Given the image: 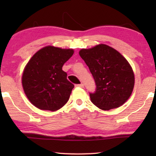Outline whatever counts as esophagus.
Instances as JSON below:
<instances>
[{
    "label": "esophagus",
    "instance_id": "esophagus-1",
    "mask_svg": "<svg viewBox=\"0 0 156 156\" xmlns=\"http://www.w3.org/2000/svg\"><path fill=\"white\" fill-rule=\"evenodd\" d=\"M75 86H76V87H81V88H83V87H84V84H82V83H81V84H76Z\"/></svg>",
    "mask_w": 156,
    "mask_h": 156
}]
</instances>
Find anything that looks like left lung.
Listing matches in <instances>:
<instances>
[{
  "label": "left lung",
  "instance_id": "left-lung-1",
  "mask_svg": "<svg viewBox=\"0 0 156 156\" xmlns=\"http://www.w3.org/2000/svg\"><path fill=\"white\" fill-rule=\"evenodd\" d=\"M79 53L97 86L95 92L89 94L91 102L105 111L123 105L131 95L135 82L129 62L118 51L104 44L82 49Z\"/></svg>",
  "mask_w": 156,
  "mask_h": 156
}]
</instances>
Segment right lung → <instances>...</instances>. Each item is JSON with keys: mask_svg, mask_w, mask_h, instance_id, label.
I'll return each mask as SVG.
<instances>
[{"mask_svg": "<svg viewBox=\"0 0 156 156\" xmlns=\"http://www.w3.org/2000/svg\"><path fill=\"white\" fill-rule=\"evenodd\" d=\"M73 54L72 49L46 46L31 57L23 71L22 84L34 106L55 112L68 101L74 86L62 66Z\"/></svg>", "mask_w": 156, "mask_h": 156, "instance_id": "right-lung-1", "label": "right lung"}]
</instances>
